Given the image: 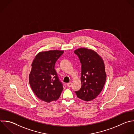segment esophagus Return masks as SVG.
Here are the masks:
<instances>
[{
    "label": "esophagus",
    "mask_w": 134,
    "mask_h": 134,
    "mask_svg": "<svg viewBox=\"0 0 134 134\" xmlns=\"http://www.w3.org/2000/svg\"><path fill=\"white\" fill-rule=\"evenodd\" d=\"M67 86L68 87H70L71 86H72V83L71 82H70V83H68L67 84Z\"/></svg>",
    "instance_id": "34e87169"
}]
</instances>
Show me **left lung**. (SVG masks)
<instances>
[{
	"instance_id": "8db88e82",
	"label": "left lung",
	"mask_w": 134,
	"mask_h": 134,
	"mask_svg": "<svg viewBox=\"0 0 134 134\" xmlns=\"http://www.w3.org/2000/svg\"><path fill=\"white\" fill-rule=\"evenodd\" d=\"M74 53L82 64V86L75 93L83 100H92L100 94L105 83L106 74L103 60L97 52L87 48L77 49Z\"/></svg>"
}]
</instances>
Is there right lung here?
Wrapping results in <instances>:
<instances>
[{
	"label": "right lung",
	"mask_w": 134,
	"mask_h": 134,
	"mask_svg": "<svg viewBox=\"0 0 134 134\" xmlns=\"http://www.w3.org/2000/svg\"><path fill=\"white\" fill-rule=\"evenodd\" d=\"M64 51L50 50L38 53L33 60L29 81L32 90L41 100H57L63 90L54 66Z\"/></svg>",
	"instance_id": "add662e5"
}]
</instances>
